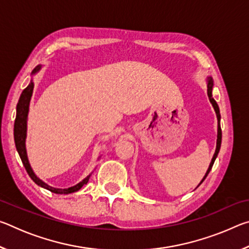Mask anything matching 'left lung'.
Listing matches in <instances>:
<instances>
[{
    "instance_id": "8db88e82",
    "label": "left lung",
    "mask_w": 249,
    "mask_h": 249,
    "mask_svg": "<svg viewBox=\"0 0 249 249\" xmlns=\"http://www.w3.org/2000/svg\"><path fill=\"white\" fill-rule=\"evenodd\" d=\"M212 88H213V80H212V78H209V79H208V96H209V99H210V102L212 103L214 109H215V113H216V116H217V141H216V149H215V154H214L213 158H212V161H211V163H210L209 169H208V171H206L204 178L202 179L201 183L203 182L204 179L206 178V177H208L209 172L211 171V169H212L213 163H214V161H215V159H216V157H217L218 151H220V148H221V142H222V129H221V124H220V120H221L220 108H218L217 103L215 102V100H214L213 96H212ZM201 183H200V184H201Z\"/></svg>"
}]
</instances>
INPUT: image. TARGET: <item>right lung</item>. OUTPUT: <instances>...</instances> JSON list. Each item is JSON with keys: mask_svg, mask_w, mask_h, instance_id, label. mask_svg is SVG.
Segmentation results:
<instances>
[{"mask_svg": "<svg viewBox=\"0 0 249 249\" xmlns=\"http://www.w3.org/2000/svg\"><path fill=\"white\" fill-rule=\"evenodd\" d=\"M39 69H40V66L36 67V68L33 71V74L36 73ZM33 89H34V83L31 82L28 84V87L25 88V89L23 90L22 94H20V98L18 100V107H16V119H15V123H14V141H15L16 149H18V151L19 157H20V159H22L23 165L34 182L40 185V187L47 189V190H49V191H52L53 193H58V195H68V193H72V192L78 191L83 187L84 184H87L88 180H89V178H90V176L87 177V178L82 180L80 183L75 184L74 187H71L68 189H56V188H52L50 185L46 184L44 181H41L39 178H37L36 175L34 174V171L31 168V165H29L28 159H27V154H26V147H25V138H26L28 107H29V102H31V98L33 94Z\"/></svg>", "mask_w": 249, "mask_h": 249, "instance_id": "add662e5", "label": "right lung"}]
</instances>
